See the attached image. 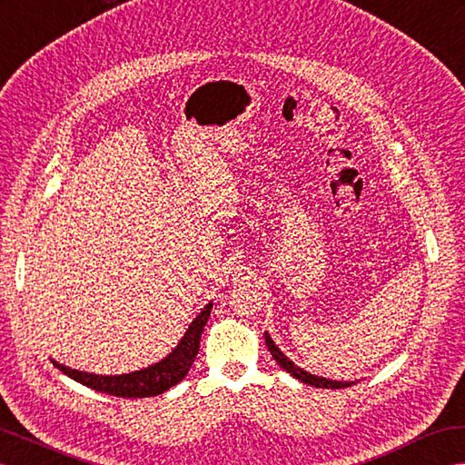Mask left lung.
Segmentation results:
<instances>
[{"label": "left lung", "instance_id": "8db88e82", "mask_svg": "<svg viewBox=\"0 0 465 465\" xmlns=\"http://www.w3.org/2000/svg\"><path fill=\"white\" fill-rule=\"evenodd\" d=\"M265 343H267V348H269L271 355L275 357V361L284 369V371L291 373L294 379L302 381V383H306V385L322 387V389H343V387H351V385H355V383H360V379H357V381H331V379L318 377V375H312V373L304 371L302 367L294 365V361H291L289 357L284 355V353L279 350V346H277L275 341L271 340V336L267 334V331H265Z\"/></svg>", "mask_w": 465, "mask_h": 465}]
</instances>
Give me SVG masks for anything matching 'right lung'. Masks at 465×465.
I'll return each mask as SVG.
<instances>
[{
	"label": "right lung",
	"mask_w": 465,
	"mask_h": 465,
	"mask_svg": "<svg viewBox=\"0 0 465 465\" xmlns=\"http://www.w3.org/2000/svg\"><path fill=\"white\" fill-rule=\"evenodd\" d=\"M210 311H212V302H208L204 308H202L200 314L193 320V322H190L184 336L176 343V348H173L169 355L163 357V360L157 363L139 369V371H131L124 375H96V373L78 371V369L66 367L54 360L51 361L70 379H74L78 383L86 385L98 392H108V395L124 397V399L157 397L161 392L174 387L176 383H181L184 375L190 371V367H193L196 360V353L200 348V336L208 322Z\"/></svg>",
	"instance_id": "1"
}]
</instances>
